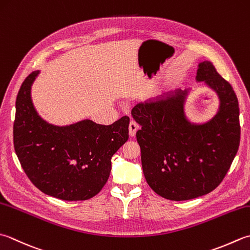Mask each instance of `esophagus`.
Segmentation results:
<instances>
[{
    "label": "esophagus",
    "mask_w": 250,
    "mask_h": 250,
    "mask_svg": "<svg viewBox=\"0 0 250 250\" xmlns=\"http://www.w3.org/2000/svg\"><path fill=\"white\" fill-rule=\"evenodd\" d=\"M140 129V125H138V122L134 120H131L130 125H129V134L130 136H135L136 131Z\"/></svg>",
    "instance_id": "1"
}]
</instances>
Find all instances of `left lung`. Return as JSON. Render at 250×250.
<instances>
[{"instance_id":"8db88e82","label":"left lung","mask_w":250,"mask_h":250,"mask_svg":"<svg viewBox=\"0 0 250 250\" xmlns=\"http://www.w3.org/2000/svg\"><path fill=\"white\" fill-rule=\"evenodd\" d=\"M197 81L219 95L220 110L205 125L185 119L188 90H177L136 104L131 114L142 126L136 132L143 173L149 188L169 200L206 195L222 182L241 140L238 101L232 85L210 62L199 63Z\"/></svg>"}]
</instances>
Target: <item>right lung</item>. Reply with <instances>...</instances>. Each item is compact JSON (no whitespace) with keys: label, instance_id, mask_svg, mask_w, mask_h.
Masks as SVG:
<instances>
[{"label":"right lung","instance_id":"obj_1","mask_svg":"<svg viewBox=\"0 0 250 250\" xmlns=\"http://www.w3.org/2000/svg\"><path fill=\"white\" fill-rule=\"evenodd\" d=\"M39 71L29 75L16 99L14 148L36 188L62 200L94 197L109 178L111 157L129 139L128 116L110 125L83 120L56 126L34 110L30 87Z\"/></svg>","mask_w":250,"mask_h":250}]
</instances>
